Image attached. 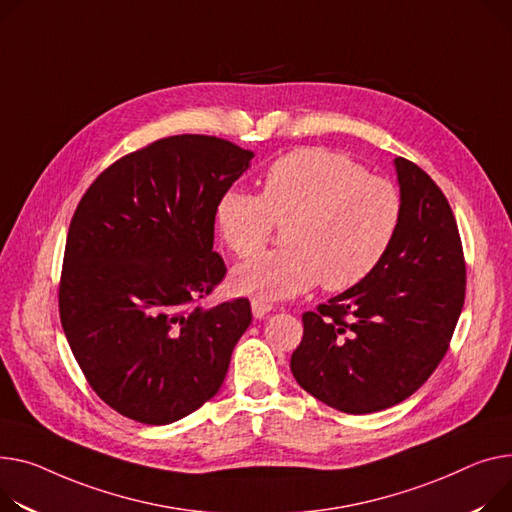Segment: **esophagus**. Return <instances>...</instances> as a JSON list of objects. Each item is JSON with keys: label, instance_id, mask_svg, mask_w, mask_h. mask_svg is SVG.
Wrapping results in <instances>:
<instances>
[{"label": "esophagus", "instance_id": "34e87169", "mask_svg": "<svg viewBox=\"0 0 512 512\" xmlns=\"http://www.w3.org/2000/svg\"><path fill=\"white\" fill-rule=\"evenodd\" d=\"M251 309H253V317L255 319H263L265 315H269L271 311H274V306L267 304V302H261V300H253L251 302Z\"/></svg>", "mask_w": 512, "mask_h": 512}]
</instances>
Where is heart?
Masks as SVG:
<instances>
[{
	"label": "heart",
	"mask_w": 512,
	"mask_h": 512,
	"mask_svg": "<svg viewBox=\"0 0 512 512\" xmlns=\"http://www.w3.org/2000/svg\"><path fill=\"white\" fill-rule=\"evenodd\" d=\"M397 187L368 175L344 154L304 148L278 158L261 195L228 189L216 201V228L241 259L257 255L274 222L286 224V249L261 255L232 274V288L257 300L311 290H348L368 278L389 251L401 222Z\"/></svg>",
	"instance_id": "b5f03b06"
}]
</instances>
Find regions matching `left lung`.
Returning a JSON list of instances; mask_svg holds the SVG:
<instances>
[{
  "mask_svg": "<svg viewBox=\"0 0 512 512\" xmlns=\"http://www.w3.org/2000/svg\"><path fill=\"white\" fill-rule=\"evenodd\" d=\"M401 222L372 274L302 315L296 383L346 414L416 393L449 350L465 300V259L449 201L424 170L395 158Z\"/></svg>",
  "mask_w": 512,
  "mask_h": 512,
  "instance_id": "1",
  "label": "left lung"
}]
</instances>
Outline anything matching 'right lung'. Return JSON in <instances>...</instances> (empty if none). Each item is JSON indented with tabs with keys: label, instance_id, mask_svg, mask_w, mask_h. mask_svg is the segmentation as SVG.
<instances>
[{
	"label": "right lung",
	"instance_id": "obj_1",
	"mask_svg": "<svg viewBox=\"0 0 512 512\" xmlns=\"http://www.w3.org/2000/svg\"><path fill=\"white\" fill-rule=\"evenodd\" d=\"M253 156L214 135H173L113 162L78 203L59 317L86 381L125 418L177 422L224 383L251 302L197 300L226 276L216 201Z\"/></svg>",
	"mask_w": 512,
	"mask_h": 512
}]
</instances>
